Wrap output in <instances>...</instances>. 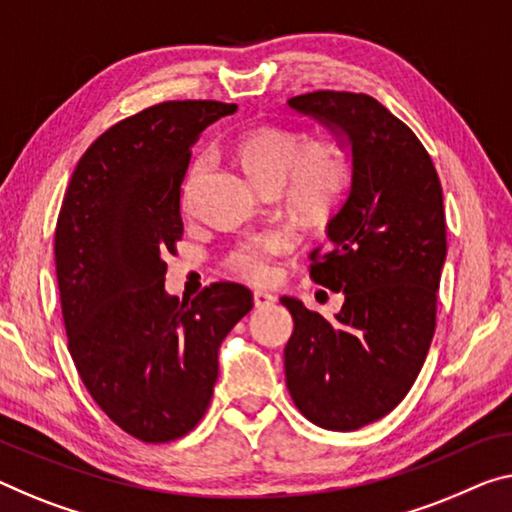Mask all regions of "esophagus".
<instances>
[{
  "mask_svg": "<svg viewBox=\"0 0 512 512\" xmlns=\"http://www.w3.org/2000/svg\"><path fill=\"white\" fill-rule=\"evenodd\" d=\"M274 302H277V295L267 293V290H254V304L258 309H263V306H272Z\"/></svg>",
  "mask_w": 512,
  "mask_h": 512,
  "instance_id": "1",
  "label": "esophagus"
}]
</instances>
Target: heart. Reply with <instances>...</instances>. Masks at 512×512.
Returning a JSON list of instances; mask_svg holds the SVG:
<instances>
[{"instance_id":"heart-1","label":"heart","mask_w":512,"mask_h":512,"mask_svg":"<svg viewBox=\"0 0 512 512\" xmlns=\"http://www.w3.org/2000/svg\"><path fill=\"white\" fill-rule=\"evenodd\" d=\"M235 157L247 176L265 192L286 190L288 201L306 215L332 210L348 187V167L334 146L309 141L302 130L261 125L245 132L235 144ZM208 157L199 155L187 169L183 199L190 203ZM293 249L286 231H265L242 238L226 258L233 274L251 283H267L277 274V258Z\"/></svg>"}]
</instances>
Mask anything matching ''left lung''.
<instances>
[{
  "label": "left lung",
  "mask_w": 512,
  "mask_h": 512,
  "mask_svg": "<svg viewBox=\"0 0 512 512\" xmlns=\"http://www.w3.org/2000/svg\"><path fill=\"white\" fill-rule=\"evenodd\" d=\"M343 137L348 199L311 251V279L345 302L336 320L281 297L293 316L286 387L306 419L357 430L407 396L426 361L446 261L442 183L414 132L366 93L313 91L288 100Z\"/></svg>",
  "instance_id": "8db88e82"
}]
</instances>
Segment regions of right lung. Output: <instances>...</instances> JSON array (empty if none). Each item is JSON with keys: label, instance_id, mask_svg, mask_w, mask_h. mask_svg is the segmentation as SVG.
I'll list each match as a JSON object with an SVG mask.
<instances>
[{"label": "right lung", "instance_id": "right-lung-1", "mask_svg": "<svg viewBox=\"0 0 512 512\" xmlns=\"http://www.w3.org/2000/svg\"><path fill=\"white\" fill-rule=\"evenodd\" d=\"M235 109L169 100L128 116L86 148L61 203L54 261L70 357L100 410L148 444L174 442L203 419L219 345L254 306L231 281L183 302L164 290L192 146Z\"/></svg>", "mask_w": 512, "mask_h": 512}]
</instances>
